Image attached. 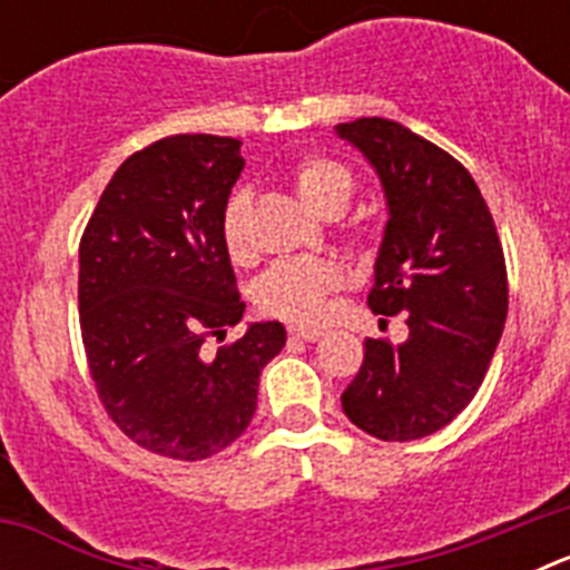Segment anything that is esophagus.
I'll use <instances>...</instances> for the list:
<instances>
[{
    "label": "esophagus",
    "instance_id": "1",
    "mask_svg": "<svg viewBox=\"0 0 570 570\" xmlns=\"http://www.w3.org/2000/svg\"><path fill=\"white\" fill-rule=\"evenodd\" d=\"M288 334H291V340H302V342H316L322 336V331H316V328H288Z\"/></svg>",
    "mask_w": 570,
    "mask_h": 570
}]
</instances>
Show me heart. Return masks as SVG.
Masks as SVG:
<instances>
[{
    "instance_id": "1",
    "label": "heart",
    "mask_w": 570,
    "mask_h": 570,
    "mask_svg": "<svg viewBox=\"0 0 570 570\" xmlns=\"http://www.w3.org/2000/svg\"><path fill=\"white\" fill-rule=\"evenodd\" d=\"M296 194L308 208L322 216H336L354 196V176L340 159L325 154H302L288 168ZM223 242L236 262L248 259V194L236 190L228 196L219 219ZM342 274L334 262L320 256H291L274 262L256 285V302L271 316L294 322H316L325 296L340 288Z\"/></svg>"
}]
</instances>
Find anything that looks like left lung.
Masks as SVG:
<instances>
[{
    "instance_id": "left-lung-1",
    "label": "left lung",
    "mask_w": 570,
    "mask_h": 570,
    "mask_svg": "<svg viewBox=\"0 0 570 570\" xmlns=\"http://www.w3.org/2000/svg\"><path fill=\"white\" fill-rule=\"evenodd\" d=\"M376 168L387 225L367 305L402 314L407 340H365L342 411L382 442L436 434L480 391L508 316V274L473 176L405 125L365 116L336 125Z\"/></svg>"
}]
</instances>
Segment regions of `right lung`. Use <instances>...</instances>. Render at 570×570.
I'll list each match as a JSON object with an SVG mask.
<instances>
[{"instance_id": "add662e5", "label": "right lung", "mask_w": 570, "mask_h": 570, "mask_svg": "<svg viewBox=\"0 0 570 570\" xmlns=\"http://www.w3.org/2000/svg\"><path fill=\"white\" fill-rule=\"evenodd\" d=\"M239 139L165 136L119 165L79 242V328L99 402L128 440L208 460L250 425L282 322L242 320L219 219L245 159Z\"/></svg>"}]
</instances>
